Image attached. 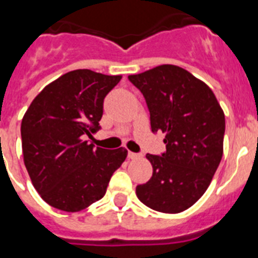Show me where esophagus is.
<instances>
[{
	"mask_svg": "<svg viewBox=\"0 0 258 258\" xmlns=\"http://www.w3.org/2000/svg\"><path fill=\"white\" fill-rule=\"evenodd\" d=\"M142 154H137L133 153V151H128V158L130 159H138V158H141Z\"/></svg>",
	"mask_w": 258,
	"mask_h": 258,
	"instance_id": "1",
	"label": "esophagus"
}]
</instances>
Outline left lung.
<instances>
[{
    "label": "left lung",
    "mask_w": 258,
    "mask_h": 258,
    "mask_svg": "<svg viewBox=\"0 0 258 258\" xmlns=\"http://www.w3.org/2000/svg\"><path fill=\"white\" fill-rule=\"evenodd\" d=\"M128 80L145 96L151 131L166 134L165 153L146 155L153 176L138 184V198L157 212H183L204 196L220 166L224 111L212 89L180 67L165 64Z\"/></svg>",
    "instance_id": "left-lung-1"
}]
</instances>
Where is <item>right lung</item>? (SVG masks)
Wrapping results in <instances>:
<instances>
[{
    "label": "right lung",
    "mask_w": 258,
    "mask_h": 258,
    "mask_svg": "<svg viewBox=\"0 0 258 258\" xmlns=\"http://www.w3.org/2000/svg\"><path fill=\"white\" fill-rule=\"evenodd\" d=\"M121 76L89 70L62 75L34 97L22 117L24 163L46 204L80 212L101 200L124 147L107 150L87 141L100 130L104 97Z\"/></svg>",
    "instance_id": "right-lung-1"
}]
</instances>
